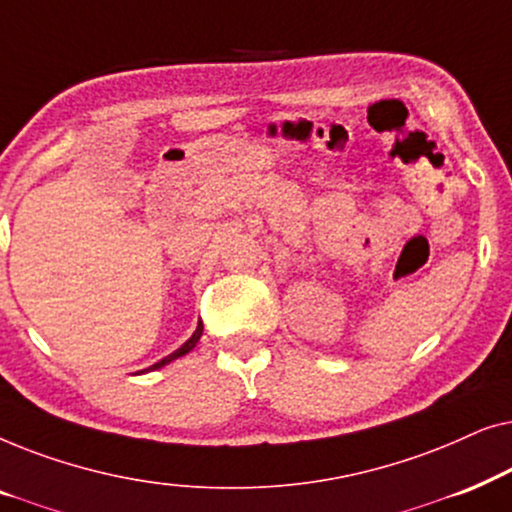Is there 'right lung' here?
<instances>
[{"mask_svg":"<svg viewBox=\"0 0 512 512\" xmlns=\"http://www.w3.org/2000/svg\"><path fill=\"white\" fill-rule=\"evenodd\" d=\"M200 335H202V324H198V328H195V333L191 335V338H188V340L184 342V345H181V347L177 349V352H172L170 356H165V359H163V361L153 363V366H151V370H156V368H160V366H165V363H170V361H174V359H179V356H184V354H188V352H191V349L195 347V342H198V340H200Z\"/></svg>","mask_w":512,"mask_h":512,"instance_id":"add662e5","label":"right lung"}]
</instances>
